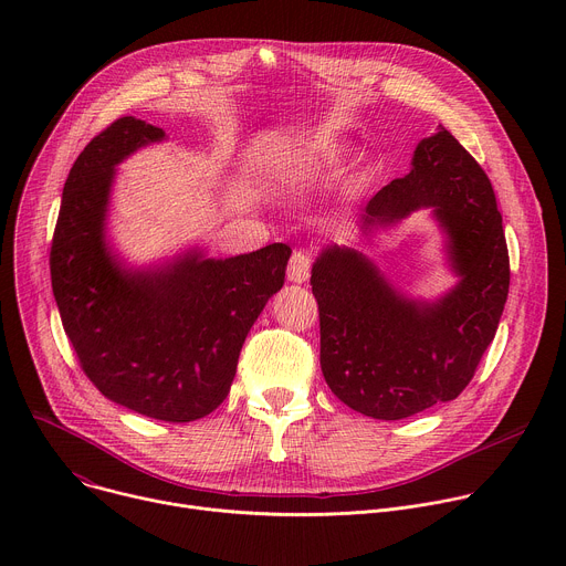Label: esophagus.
I'll return each mask as SVG.
<instances>
[{
  "instance_id": "1",
  "label": "esophagus",
  "mask_w": 566,
  "mask_h": 566,
  "mask_svg": "<svg viewBox=\"0 0 566 566\" xmlns=\"http://www.w3.org/2000/svg\"><path fill=\"white\" fill-rule=\"evenodd\" d=\"M308 273H311V258H308V253L306 251H295L291 262H289V269H286L289 282L304 284L308 280Z\"/></svg>"
}]
</instances>
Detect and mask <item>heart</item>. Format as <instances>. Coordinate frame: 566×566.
Listing matches in <instances>:
<instances>
[{
	"mask_svg": "<svg viewBox=\"0 0 566 566\" xmlns=\"http://www.w3.org/2000/svg\"><path fill=\"white\" fill-rule=\"evenodd\" d=\"M352 147L340 140H317L266 160L262 179L271 188H300L336 172Z\"/></svg>",
	"mask_w": 566,
	"mask_h": 566,
	"instance_id": "1",
	"label": "heart"
}]
</instances>
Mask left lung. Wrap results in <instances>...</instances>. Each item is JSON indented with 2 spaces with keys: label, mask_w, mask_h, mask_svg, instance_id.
<instances>
[{
  "label": "left lung",
  "mask_w": 566,
  "mask_h": 566,
  "mask_svg": "<svg viewBox=\"0 0 566 566\" xmlns=\"http://www.w3.org/2000/svg\"><path fill=\"white\" fill-rule=\"evenodd\" d=\"M430 210L457 284L434 300L408 297L356 247L322 249L311 269L319 308V367L352 410L398 421L454 400L495 338L509 297V249L493 186L446 129L423 138L406 177L365 206L371 239Z\"/></svg>",
  "instance_id": "left-lung-1"
}]
</instances>
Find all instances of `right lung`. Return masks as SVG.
Segmentation results:
<instances>
[{"label": "right lung", "instance_id": "add662e5", "mask_svg": "<svg viewBox=\"0 0 566 566\" xmlns=\"http://www.w3.org/2000/svg\"><path fill=\"white\" fill-rule=\"evenodd\" d=\"M160 140V127L123 116L80 151L53 232L51 284L80 367L101 394L143 417L188 423L228 396L291 249L214 260L195 247L164 264H125L107 239L116 168Z\"/></svg>", "mask_w": 566, "mask_h": 566}]
</instances>
